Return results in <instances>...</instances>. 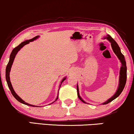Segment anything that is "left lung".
Listing matches in <instances>:
<instances>
[{
    "label": "left lung",
    "instance_id": "1",
    "mask_svg": "<svg viewBox=\"0 0 134 134\" xmlns=\"http://www.w3.org/2000/svg\"><path fill=\"white\" fill-rule=\"evenodd\" d=\"M104 38L107 39L110 43H111V47H112L113 51H114L115 54L117 55V57H118V59H119L122 64L121 70H120V73H119L120 74L119 82V86H118V88L117 90L116 93H115L112 97L110 98L108 100L106 101V102L103 103L102 104H108V103L111 102V101L114 100V99H116L117 97H118V96L120 95V94L122 93V91H123L124 88V87L126 83V80H127V67H126V60H125L124 55L121 53V49H120L119 46H118V44H117L116 42L114 40V39L112 38V37L109 35H108L107 36L104 37ZM77 90L78 97H79V99L84 103H87L84 100H83L82 98H81L80 96L79 90V87H78V85H77Z\"/></svg>",
    "mask_w": 134,
    "mask_h": 134
}]
</instances>
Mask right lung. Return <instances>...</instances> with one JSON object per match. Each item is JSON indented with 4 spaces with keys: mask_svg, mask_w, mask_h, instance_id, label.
<instances>
[{
    "mask_svg": "<svg viewBox=\"0 0 134 134\" xmlns=\"http://www.w3.org/2000/svg\"><path fill=\"white\" fill-rule=\"evenodd\" d=\"M39 38V36H35V38L31 39V40H26L25 41L22 42L21 44H20L17 47H15L14 49L12 50V51L11 54H10V59H9V61H8V63L7 64V67H6V71H5V78H6V80H7V85H8V87L9 88L12 94V95L14 96L15 99H16V100L19 101L21 103H23V104H26V105H28V106H33V107H36V106H34V105H32V104H28V103H27L25 102L23 100V99H21V98H20L19 96H18V94H16V93L15 92L14 90H13V87H12V83L10 82V70H11V67H12V65L13 64V60H14V59L15 56H16V54L18 53V52L21 49V48H22L23 46H24L25 45L27 44L30 43V42H31V41H33L34 40H36V39H38ZM66 79V77H64L63 79L62 80L61 82H60V87H60V86H61L62 85V83L64 82V80ZM58 99V96H57V97L56 99H55V100L54 101L53 103H54L55 101H57V99ZM51 103V104H52ZM36 107H39V106H36Z\"/></svg>",
    "mask_w": 134,
    "mask_h": 134,
    "instance_id": "add662e5",
    "label": "right lung"
}]
</instances>
